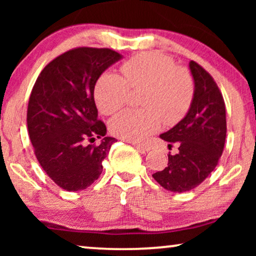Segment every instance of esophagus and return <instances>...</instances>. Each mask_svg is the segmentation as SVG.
<instances>
[{"instance_id": "1", "label": "esophagus", "mask_w": 256, "mask_h": 256, "mask_svg": "<svg viewBox=\"0 0 256 256\" xmlns=\"http://www.w3.org/2000/svg\"><path fill=\"white\" fill-rule=\"evenodd\" d=\"M132 146H134L136 149H138L140 152H149V150L152 149V148H150V146L140 144V143H134V142H132Z\"/></svg>"}]
</instances>
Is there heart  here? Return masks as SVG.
<instances>
[{
	"label": "heart",
	"mask_w": 256,
	"mask_h": 256,
	"mask_svg": "<svg viewBox=\"0 0 256 256\" xmlns=\"http://www.w3.org/2000/svg\"><path fill=\"white\" fill-rule=\"evenodd\" d=\"M124 78L104 73L98 80L94 96L104 115L120 110L128 102L132 90H144L141 104L144 110L122 112L110 121L115 136L141 142L154 134L160 124L174 126L190 110L194 96V82L184 66H176L170 56L142 52L121 66Z\"/></svg>",
	"instance_id": "1"
}]
</instances>
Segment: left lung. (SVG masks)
<instances>
[{
    "mask_svg": "<svg viewBox=\"0 0 256 256\" xmlns=\"http://www.w3.org/2000/svg\"><path fill=\"white\" fill-rule=\"evenodd\" d=\"M194 96L183 120L160 134V138L176 143L178 152L168 155L166 169L152 174L154 180L171 192H186L197 188L214 170L226 140L225 101L210 73L191 60Z\"/></svg>",
    "mask_w": 256,
    "mask_h": 256,
    "instance_id": "1",
    "label": "left lung"
}]
</instances>
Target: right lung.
<instances>
[{
	"mask_svg": "<svg viewBox=\"0 0 256 256\" xmlns=\"http://www.w3.org/2000/svg\"><path fill=\"white\" fill-rule=\"evenodd\" d=\"M122 56L110 48H76L43 68L31 90L26 124L40 166L66 191L88 188L102 172V160L116 140L104 136L94 87ZM103 138L100 145H92Z\"/></svg>",
	"mask_w": 256,
	"mask_h": 256,
	"instance_id": "right-lung-1",
	"label": "right lung"
}]
</instances>
